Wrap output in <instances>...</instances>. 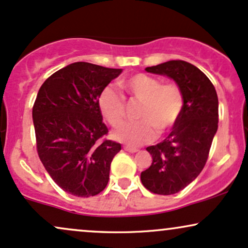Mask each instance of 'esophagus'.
Listing matches in <instances>:
<instances>
[{
	"mask_svg": "<svg viewBox=\"0 0 248 248\" xmlns=\"http://www.w3.org/2000/svg\"><path fill=\"white\" fill-rule=\"evenodd\" d=\"M124 149L126 150V152H128V153H138V152H139V149H138V148L129 147V146H124Z\"/></svg>",
	"mask_w": 248,
	"mask_h": 248,
	"instance_id": "obj_1",
	"label": "esophagus"
}]
</instances>
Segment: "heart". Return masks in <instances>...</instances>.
I'll use <instances>...</instances> for the list:
<instances>
[{
    "instance_id": "obj_1",
    "label": "heart",
    "mask_w": 248,
    "mask_h": 248,
    "mask_svg": "<svg viewBox=\"0 0 248 248\" xmlns=\"http://www.w3.org/2000/svg\"><path fill=\"white\" fill-rule=\"evenodd\" d=\"M121 86L133 98L141 100L138 112L140 121L122 124L113 132L115 140L129 146L153 141L177 124L183 110L184 98L176 84H162L152 76L138 73L124 79ZM98 107L110 126H118L124 118V100L112 86L105 87L98 98Z\"/></svg>"
}]
</instances>
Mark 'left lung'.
Listing matches in <instances>:
<instances>
[{
	"instance_id": "8db88e82",
	"label": "left lung",
	"mask_w": 248,
	"mask_h": 248,
	"mask_svg": "<svg viewBox=\"0 0 248 248\" xmlns=\"http://www.w3.org/2000/svg\"><path fill=\"white\" fill-rule=\"evenodd\" d=\"M147 72L172 79L183 93L181 118L160 143L147 147L153 163L141 172L146 189L173 195L189 186L205 166L218 129V96L210 79L184 61L147 67Z\"/></svg>"
}]
</instances>
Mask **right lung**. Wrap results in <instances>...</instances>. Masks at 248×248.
Returning a JSON list of instances; mask_svg holds the SVG:
<instances>
[{
    "label": "right lung",
    "mask_w": 248,
    "mask_h": 248,
    "mask_svg": "<svg viewBox=\"0 0 248 248\" xmlns=\"http://www.w3.org/2000/svg\"><path fill=\"white\" fill-rule=\"evenodd\" d=\"M122 69L77 62L49 77L32 108L37 152L45 170L65 192L77 197L100 193L121 144L101 140L108 133L99 94Z\"/></svg>",
    "instance_id": "obj_1"
}]
</instances>
